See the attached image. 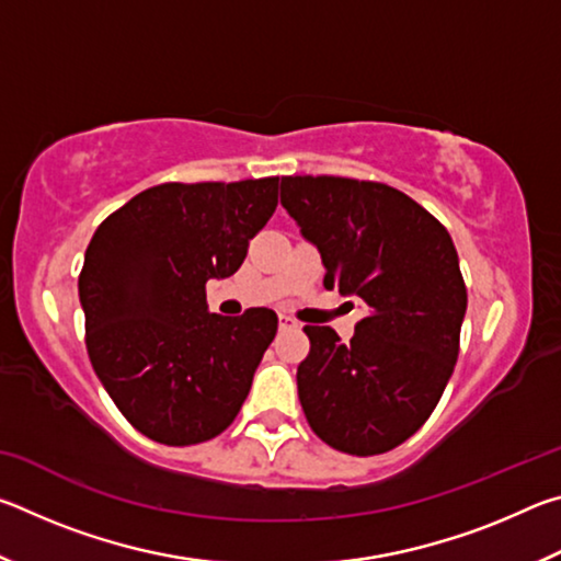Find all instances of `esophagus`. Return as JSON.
I'll use <instances>...</instances> for the list:
<instances>
[{"mask_svg": "<svg viewBox=\"0 0 561 561\" xmlns=\"http://www.w3.org/2000/svg\"><path fill=\"white\" fill-rule=\"evenodd\" d=\"M299 324L297 321H294L291 317H287V314H279V329L282 331H289V329H297Z\"/></svg>", "mask_w": 561, "mask_h": 561, "instance_id": "1", "label": "esophagus"}]
</instances>
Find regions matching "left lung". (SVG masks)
<instances>
[{
	"instance_id": "left-lung-1",
	"label": "left lung",
	"mask_w": 561,
	"mask_h": 561,
	"mask_svg": "<svg viewBox=\"0 0 561 561\" xmlns=\"http://www.w3.org/2000/svg\"><path fill=\"white\" fill-rule=\"evenodd\" d=\"M282 205L319 250L324 287L366 309L348 344L331 327H304V415L341 453L393 450L428 421L458 360L468 289L450 234L374 180L289 175Z\"/></svg>"
}]
</instances>
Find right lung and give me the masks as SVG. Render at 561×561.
I'll list each match as a JSON object with an SVG mask.
<instances>
[{"label": "right lung", "mask_w": 561, "mask_h": 561, "mask_svg": "<svg viewBox=\"0 0 561 561\" xmlns=\"http://www.w3.org/2000/svg\"><path fill=\"white\" fill-rule=\"evenodd\" d=\"M277 185L163 183L130 197L91 237L79 274L91 366L150 440H210L250 393L277 314H210L205 284L240 270L277 207Z\"/></svg>", "instance_id": "obj_1"}]
</instances>
